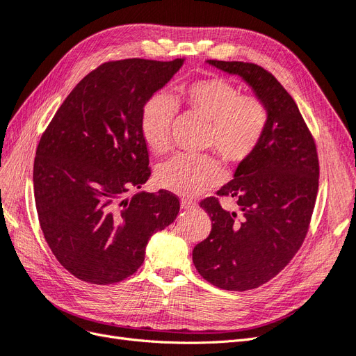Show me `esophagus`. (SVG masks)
Listing matches in <instances>:
<instances>
[{"mask_svg":"<svg viewBox=\"0 0 356 356\" xmlns=\"http://www.w3.org/2000/svg\"><path fill=\"white\" fill-rule=\"evenodd\" d=\"M181 207L186 211H191V209H194V207H197V204H195V202H193V200L184 199V200H181Z\"/></svg>","mask_w":356,"mask_h":356,"instance_id":"esophagus-1","label":"esophagus"}]
</instances>
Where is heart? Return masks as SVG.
I'll list each match as a JSON object with an SVG mask.
<instances>
[{"instance_id": "b5f03b06", "label": "heart", "mask_w": 356, "mask_h": 356, "mask_svg": "<svg viewBox=\"0 0 356 356\" xmlns=\"http://www.w3.org/2000/svg\"><path fill=\"white\" fill-rule=\"evenodd\" d=\"M177 104L209 122L206 149L216 150L227 163L246 162L259 149L268 125L265 103L259 97L243 94L229 79L213 75L178 85L174 99L156 94L147 100L140 129L143 140L156 154L170 149ZM156 181L168 191L194 195L218 186L222 181V169L212 156L181 154L157 168Z\"/></svg>"}]
</instances>
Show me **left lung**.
<instances>
[{
    "label": "left lung",
    "instance_id": "obj_1",
    "mask_svg": "<svg viewBox=\"0 0 356 356\" xmlns=\"http://www.w3.org/2000/svg\"><path fill=\"white\" fill-rule=\"evenodd\" d=\"M207 63L241 76L268 108L259 149L238 165L234 179L216 191L234 200L237 211H225L218 197L202 200L212 231L193 250L194 266L206 281L224 290L246 291L274 278L303 244L316 200L320 162L298 104L273 73L244 61Z\"/></svg>",
    "mask_w": 356,
    "mask_h": 356
}]
</instances>
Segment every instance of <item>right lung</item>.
<instances>
[{
  "mask_svg": "<svg viewBox=\"0 0 356 356\" xmlns=\"http://www.w3.org/2000/svg\"><path fill=\"white\" fill-rule=\"evenodd\" d=\"M184 58L107 61L66 97L44 131L33 163L35 204L57 261L91 284H113L144 262L154 232L174 222L177 195H125L150 178L140 120L147 100Z\"/></svg>",
  "mask_w": 356,
  "mask_h": 356,
  "instance_id": "add662e5",
  "label": "right lung"
}]
</instances>
